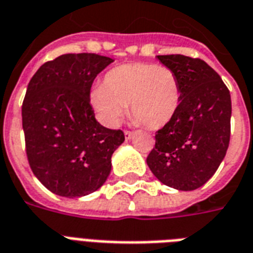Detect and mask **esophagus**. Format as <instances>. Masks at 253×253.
<instances>
[{"label": "esophagus", "mask_w": 253, "mask_h": 253, "mask_svg": "<svg viewBox=\"0 0 253 253\" xmlns=\"http://www.w3.org/2000/svg\"><path fill=\"white\" fill-rule=\"evenodd\" d=\"M124 134H125V140H130V138H132V137L134 136V133L129 132V130H125Z\"/></svg>", "instance_id": "esophagus-1"}]
</instances>
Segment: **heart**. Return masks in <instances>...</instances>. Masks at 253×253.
<instances>
[{"label": "heart", "instance_id": "1", "mask_svg": "<svg viewBox=\"0 0 253 253\" xmlns=\"http://www.w3.org/2000/svg\"><path fill=\"white\" fill-rule=\"evenodd\" d=\"M89 101L97 119L117 128L129 109L136 123L150 129L169 124L181 104V85L169 67L152 63H126L109 70L104 83L91 89Z\"/></svg>", "mask_w": 253, "mask_h": 253}]
</instances>
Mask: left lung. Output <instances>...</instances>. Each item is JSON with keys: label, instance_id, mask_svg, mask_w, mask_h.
I'll list each match as a JSON object with an SVG mask.
<instances>
[{"label": "left lung", "instance_id": "8db88e82", "mask_svg": "<svg viewBox=\"0 0 253 253\" xmlns=\"http://www.w3.org/2000/svg\"><path fill=\"white\" fill-rule=\"evenodd\" d=\"M181 85V104L169 124L156 133V146L146 158L164 185L191 191L218 170L231 133V96L220 76L202 59L158 55Z\"/></svg>", "mask_w": 253, "mask_h": 253}]
</instances>
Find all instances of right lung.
Instances as JSON below:
<instances>
[{
  "mask_svg": "<svg viewBox=\"0 0 253 253\" xmlns=\"http://www.w3.org/2000/svg\"><path fill=\"white\" fill-rule=\"evenodd\" d=\"M113 59L64 54L31 78L22 104L26 154L46 189L66 198L93 193L107 181L124 133L100 125L89 101L97 74Z\"/></svg>",
  "mask_w": 253,
  "mask_h": 253,
  "instance_id": "right-lung-1",
  "label": "right lung"
}]
</instances>
